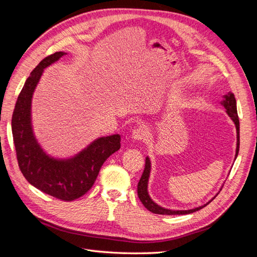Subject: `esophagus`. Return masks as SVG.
<instances>
[{"instance_id":"1","label":"esophagus","mask_w":257,"mask_h":257,"mask_svg":"<svg viewBox=\"0 0 257 257\" xmlns=\"http://www.w3.org/2000/svg\"><path fill=\"white\" fill-rule=\"evenodd\" d=\"M149 135H150L149 130L146 128V127H138L133 132L132 137H133L134 141L141 142V141H145V139L148 138V136H149Z\"/></svg>"}]
</instances>
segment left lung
Masks as SVG:
<instances>
[{
  "instance_id": "left-lung-1",
  "label": "left lung",
  "mask_w": 257,
  "mask_h": 257,
  "mask_svg": "<svg viewBox=\"0 0 257 257\" xmlns=\"http://www.w3.org/2000/svg\"><path fill=\"white\" fill-rule=\"evenodd\" d=\"M223 106L226 109V112L228 113V115L230 116V119L234 121L235 125H236V130H237V149H236V158L239 152V145H240V137H239V118H238V113H237V105H236V98L235 95L232 94L231 92H228L227 94L224 95V99L222 102ZM151 163L149 158L146 159V165H145V169L143 176L141 178V180L138 182L137 185V193H138V197L141 199L142 203L144 204V206L151 211L152 213H157V214H167V215H175V214H189V213H193L197 211V210L206 207L201 206L195 209H191V210H169V209H164L160 207L159 205H157L154 201L150 198L149 194H148L147 188H148V180H149V175H150V169H151Z\"/></svg>"
}]
</instances>
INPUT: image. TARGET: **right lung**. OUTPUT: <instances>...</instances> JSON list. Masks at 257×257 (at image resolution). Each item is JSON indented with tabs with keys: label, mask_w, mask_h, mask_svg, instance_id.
I'll return each instance as SVG.
<instances>
[{
	"label": "right lung",
	"mask_w": 257,
	"mask_h": 257,
	"mask_svg": "<svg viewBox=\"0 0 257 257\" xmlns=\"http://www.w3.org/2000/svg\"><path fill=\"white\" fill-rule=\"evenodd\" d=\"M65 52H56L42 60L29 76L15 106L12 131L18 165L22 175L36 189L54 198L72 201L84 195L94 184L99 169L120 149V135L100 137L76 157L56 160L37 144L31 125V100L44 68Z\"/></svg>",
	"instance_id": "add662e5"
}]
</instances>
